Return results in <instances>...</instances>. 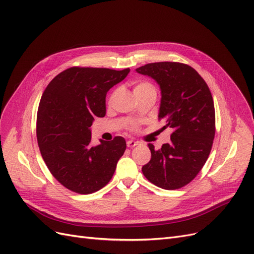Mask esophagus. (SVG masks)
<instances>
[{"mask_svg": "<svg viewBox=\"0 0 254 254\" xmlns=\"http://www.w3.org/2000/svg\"><path fill=\"white\" fill-rule=\"evenodd\" d=\"M137 144H139V142H135L133 140H129V141H127V147L132 148V147H134V146H136Z\"/></svg>", "mask_w": 254, "mask_h": 254, "instance_id": "esophagus-1", "label": "esophagus"}]
</instances>
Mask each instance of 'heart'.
<instances>
[{
  "mask_svg": "<svg viewBox=\"0 0 254 254\" xmlns=\"http://www.w3.org/2000/svg\"><path fill=\"white\" fill-rule=\"evenodd\" d=\"M145 90H155V89H153V87L148 82H140V83H136L134 86L133 93H135V92L145 91Z\"/></svg>",
  "mask_w": 254,
  "mask_h": 254,
  "instance_id": "heart-1",
  "label": "heart"
}]
</instances>
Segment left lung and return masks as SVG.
Masks as SVG:
<instances>
[{
  "label": "left lung",
  "mask_w": 254,
  "mask_h": 254,
  "mask_svg": "<svg viewBox=\"0 0 254 254\" xmlns=\"http://www.w3.org/2000/svg\"><path fill=\"white\" fill-rule=\"evenodd\" d=\"M135 71L156 80L161 91L159 119L174 129L161 149L148 144L151 159L142 167L155 186L177 190L200 172L213 145L215 109L209 87L193 67L179 63H153Z\"/></svg>",
  "instance_id": "8db88e82"
}]
</instances>
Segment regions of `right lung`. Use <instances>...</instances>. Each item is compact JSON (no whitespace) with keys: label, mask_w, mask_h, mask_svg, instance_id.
I'll use <instances>...</instances> for the list:
<instances>
[{"label":"right lung","mask_w":254,"mask_h":254,"mask_svg":"<svg viewBox=\"0 0 254 254\" xmlns=\"http://www.w3.org/2000/svg\"><path fill=\"white\" fill-rule=\"evenodd\" d=\"M129 72L70 67L43 92L37 114L38 145L52 175L75 193L91 194L104 188L124 155V137L92 146L90 127L94 118L105 117L107 92Z\"/></svg>","instance_id":"add662e5"}]
</instances>
